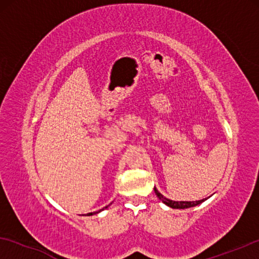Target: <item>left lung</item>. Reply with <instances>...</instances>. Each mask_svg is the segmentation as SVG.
<instances>
[{"label":"left lung","instance_id":"left-lung-1","mask_svg":"<svg viewBox=\"0 0 259 259\" xmlns=\"http://www.w3.org/2000/svg\"><path fill=\"white\" fill-rule=\"evenodd\" d=\"M154 192L157 194V197L160 199L162 203L167 205V206L172 207V208H189V207H193V206H197V205H199L203 203V201L206 200V198L205 199H201V200H196V201H175V200H171V199H167V198L162 196V194L159 192V191L155 189L154 187Z\"/></svg>","mask_w":259,"mask_h":259}]
</instances>
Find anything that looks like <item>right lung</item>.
Instances as JSON below:
<instances>
[{
  "mask_svg": "<svg viewBox=\"0 0 259 259\" xmlns=\"http://www.w3.org/2000/svg\"><path fill=\"white\" fill-rule=\"evenodd\" d=\"M112 204V203H111ZM111 204H109V205H111ZM109 205H107V206H105L104 208H101V210H99V211H97V212H91V213H87V215H93V214H97V213H99V212H101L102 210H105V208H107L108 206H109Z\"/></svg>",
  "mask_w": 259,
  "mask_h": 259,
  "instance_id": "add662e5",
  "label": "right lung"
}]
</instances>
